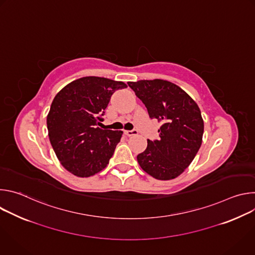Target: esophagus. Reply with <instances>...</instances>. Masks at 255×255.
Segmentation results:
<instances>
[{
    "label": "esophagus",
    "instance_id": "34e87169",
    "mask_svg": "<svg viewBox=\"0 0 255 255\" xmlns=\"http://www.w3.org/2000/svg\"><path fill=\"white\" fill-rule=\"evenodd\" d=\"M123 133H124V135L130 137V136L136 135V134H137V131H136V130H124Z\"/></svg>",
    "mask_w": 255,
    "mask_h": 255
}]
</instances>
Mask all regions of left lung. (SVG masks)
Segmentation results:
<instances>
[{"label": "left lung", "instance_id": "left-lung-1", "mask_svg": "<svg viewBox=\"0 0 255 255\" xmlns=\"http://www.w3.org/2000/svg\"><path fill=\"white\" fill-rule=\"evenodd\" d=\"M127 84L146 107L149 117L162 122L159 138L148 139L146 149L137 155L139 165L156 179L178 176L191 164L202 144L204 121L198 105L167 81Z\"/></svg>", "mask_w": 255, "mask_h": 255}]
</instances>
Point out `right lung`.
<instances>
[{
	"label": "right lung",
	"mask_w": 255,
	"mask_h": 255,
	"mask_svg": "<svg viewBox=\"0 0 255 255\" xmlns=\"http://www.w3.org/2000/svg\"><path fill=\"white\" fill-rule=\"evenodd\" d=\"M127 86L99 77H86L65 86L53 99L47 115L52 148L62 166L88 177L104 169L123 132L98 127L112 95Z\"/></svg>",
	"instance_id": "add662e5"
}]
</instances>
